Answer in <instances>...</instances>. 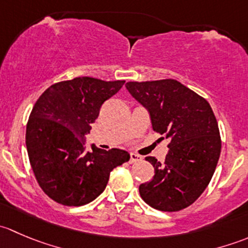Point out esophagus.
I'll return each mask as SVG.
<instances>
[{
	"instance_id": "obj_1",
	"label": "esophagus",
	"mask_w": 248,
	"mask_h": 248,
	"mask_svg": "<svg viewBox=\"0 0 248 248\" xmlns=\"http://www.w3.org/2000/svg\"><path fill=\"white\" fill-rule=\"evenodd\" d=\"M141 159H142L141 156H139L138 154H134V152H132L131 158H129V162H131V163H137V162H140Z\"/></svg>"
}]
</instances>
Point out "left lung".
Segmentation results:
<instances>
[{
	"instance_id": "1",
	"label": "left lung",
	"mask_w": 248,
	"mask_h": 248,
	"mask_svg": "<svg viewBox=\"0 0 248 248\" xmlns=\"http://www.w3.org/2000/svg\"><path fill=\"white\" fill-rule=\"evenodd\" d=\"M126 89L149 111L154 131L170 140L164 164L156 157H146L155 175L140 185V197L161 211L189 206L209 185L221 154L218 124L211 107L174 79L129 81Z\"/></svg>"
}]
</instances>
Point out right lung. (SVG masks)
<instances>
[{"mask_svg": "<svg viewBox=\"0 0 248 248\" xmlns=\"http://www.w3.org/2000/svg\"><path fill=\"white\" fill-rule=\"evenodd\" d=\"M124 80L74 78L51 85L34 104L26 127L30 163L47 197L67 206L89 204L106 189L110 172L129 161L121 149L86 150V134L102 104Z\"/></svg>", "mask_w": 248, "mask_h": 248, "instance_id": "1", "label": "right lung"}]
</instances>
